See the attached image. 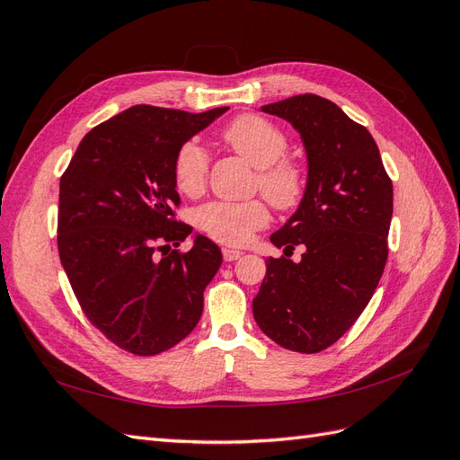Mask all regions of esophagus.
Masks as SVG:
<instances>
[{
  "mask_svg": "<svg viewBox=\"0 0 460 460\" xmlns=\"http://www.w3.org/2000/svg\"><path fill=\"white\" fill-rule=\"evenodd\" d=\"M242 255H243V252H240V249L222 247V257H225V261H238Z\"/></svg>",
  "mask_w": 460,
  "mask_h": 460,
  "instance_id": "34e87169",
  "label": "esophagus"
}]
</instances>
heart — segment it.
<instances>
[{
  "label": "heart",
  "instance_id": "heart-1",
  "mask_svg": "<svg viewBox=\"0 0 460 460\" xmlns=\"http://www.w3.org/2000/svg\"><path fill=\"white\" fill-rule=\"evenodd\" d=\"M222 142L247 164L257 169L255 184L282 211L297 207L305 193V174L294 161L280 159L288 140L274 124L255 115H243L222 132ZM207 153L198 142L180 147L174 159V184L180 193L196 198L205 188ZM270 213L261 199L242 203L215 201L198 208L196 225L215 242L242 245L253 232L269 225Z\"/></svg>",
  "mask_w": 460,
  "mask_h": 460
}]
</instances>
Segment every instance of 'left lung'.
Returning <instances> with one entry per match:
<instances>
[{"label": "left lung", "mask_w": 460, "mask_h": 460, "mask_svg": "<svg viewBox=\"0 0 460 460\" xmlns=\"http://www.w3.org/2000/svg\"><path fill=\"white\" fill-rule=\"evenodd\" d=\"M288 120L307 155L305 193L270 235L299 262L267 257L253 299L259 328L278 345L318 353L365 311L387 261L394 186L370 132L324 97L305 93L261 107Z\"/></svg>", "instance_id": "obj_1"}]
</instances>
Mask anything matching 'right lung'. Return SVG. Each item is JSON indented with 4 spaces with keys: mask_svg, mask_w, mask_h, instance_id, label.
Listing matches in <instances>:
<instances>
[{
    "mask_svg": "<svg viewBox=\"0 0 460 460\" xmlns=\"http://www.w3.org/2000/svg\"><path fill=\"white\" fill-rule=\"evenodd\" d=\"M134 105L90 130L61 176L59 257L90 323L134 355L171 349L198 326L222 253L176 222L180 147L226 113ZM171 247V245H169Z\"/></svg>",
    "mask_w": 460,
    "mask_h": 460,
    "instance_id": "obj_1",
    "label": "right lung"
}]
</instances>
